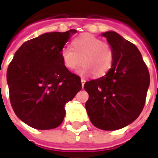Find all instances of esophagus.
Returning <instances> with one entry per match:
<instances>
[{
	"label": "esophagus",
	"mask_w": 158,
	"mask_h": 158,
	"mask_svg": "<svg viewBox=\"0 0 158 158\" xmlns=\"http://www.w3.org/2000/svg\"><path fill=\"white\" fill-rule=\"evenodd\" d=\"M85 79H81V85H82V87H84V85H85Z\"/></svg>",
	"instance_id": "1"
}]
</instances>
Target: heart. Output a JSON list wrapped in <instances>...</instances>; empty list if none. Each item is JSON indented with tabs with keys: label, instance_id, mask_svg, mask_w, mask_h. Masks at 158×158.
I'll return each instance as SVG.
<instances>
[{
	"label": "heart",
	"instance_id": "obj_1",
	"mask_svg": "<svg viewBox=\"0 0 158 158\" xmlns=\"http://www.w3.org/2000/svg\"><path fill=\"white\" fill-rule=\"evenodd\" d=\"M73 49L63 47L61 52L62 63L69 70L75 69L82 62L83 66L78 70L81 75L95 77L106 74L113 63V51L112 46L90 35L83 34L72 41Z\"/></svg>",
	"mask_w": 158,
	"mask_h": 158
}]
</instances>
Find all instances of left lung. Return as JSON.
<instances>
[{
	"instance_id": "8db88e82",
	"label": "left lung",
	"mask_w": 158,
	"mask_h": 158,
	"mask_svg": "<svg viewBox=\"0 0 158 158\" xmlns=\"http://www.w3.org/2000/svg\"><path fill=\"white\" fill-rule=\"evenodd\" d=\"M113 51V63L106 75L89 80L85 108L90 122L103 130L122 129L135 120L146 103L150 74L133 43L113 31L103 33Z\"/></svg>"
}]
</instances>
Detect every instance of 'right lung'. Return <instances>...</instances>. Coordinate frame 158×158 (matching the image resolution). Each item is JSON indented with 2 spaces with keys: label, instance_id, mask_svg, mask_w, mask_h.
<instances>
[{
  "label": "right lung",
  "instance_id": "right-lung-1",
  "mask_svg": "<svg viewBox=\"0 0 158 158\" xmlns=\"http://www.w3.org/2000/svg\"><path fill=\"white\" fill-rule=\"evenodd\" d=\"M76 32L45 33L29 40L9 64L6 79L12 109L34 129L58 127L65 116V104L82 88L79 76L70 72L61 57L62 48Z\"/></svg>",
  "mask_w": 158,
  "mask_h": 158
}]
</instances>
